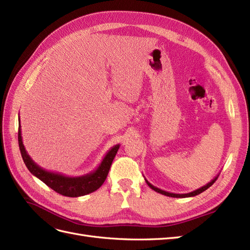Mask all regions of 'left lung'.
I'll return each instance as SVG.
<instances>
[{
	"label": "left lung",
	"instance_id": "8db88e82",
	"mask_svg": "<svg viewBox=\"0 0 250 250\" xmlns=\"http://www.w3.org/2000/svg\"><path fill=\"white\" fill-rule=\"evenodd\" d=\"M218 176L219 175H217L214 179H211L208 184H207L206 186H203V187H201V188H197V190H195V191H193V192H190V193H187V194H175V193H170V192H166V191H164V190H161V188H156V187H154L153 185H151L149 181L145 178V181H146V184L152 188V190H154L155 192H157V193H160V194H162V195H166V196H169V197H174V198H186V197H193V196H196V195H198V194H200V193H202V192H204L206 190H208V188L213 185L215 181L217 180V178H218Z\"/></svg>",
	"mask_w": 250,
	"mask_h": 250
}]
</instances>
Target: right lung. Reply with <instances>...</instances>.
<instances>
[{
	"label": "right lung",
	"instance_id": "add662e5",
	"mask_svg": "<svg viewBox=\"0 0 250 250\" xmlns=\"http://www.w3.org/2000/svg\"><path fill=\"white\" fill-rule=\"evenodd\" d=\"M19 146L21 150V154L24 161L26 167L31 172L35 177L41 179L42 183L50 187L52 190L62 194L67 197H79L84 196L89 193H93L99 188L106 179L108 172L110 169L111 163L115 158L120 145H115L110 148V150L104 156L101 164L98 166V168L93 172L84 174L82 176H65L63 174L51 172L44 170L40 167L26 151V148L22 144L21 131V123L19 118Z\"/></svg>",
	"mask_w": 250,
	"mask_h": 250
}]
</instances>
